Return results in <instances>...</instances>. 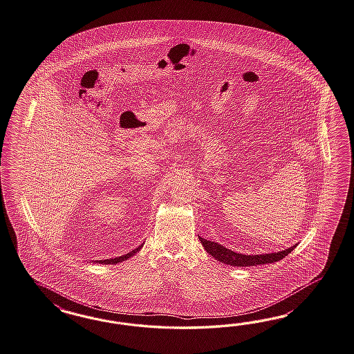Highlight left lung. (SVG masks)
Segmentation results:
<instances>
[{
	"mask_svg": "<svg viewBox=\"0 0 354 354\" xmlns=\"http://www.w3.org/2000/svg\"><path fill=\"white\" fill-rule=\"evenodd\" d=\"M199 241L202 243V245L205 247V250H207L214 259L226 263V265H232V266H238V268H245V266H256V265H265V263H272L277 262L280 259H284L285 256H288L292 250H294L293 245L288 250H280L275 253H265V254H243V253H236L232 250L225 248L224 245L215 243V241H209L207 239H203L199 236Z\"/></svg>",
	"mask_w": 354,
	"mask_h": 354,
	"instance_id": "8db88e82",
	"label": "left lung"
}]
</instances>
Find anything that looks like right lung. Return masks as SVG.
<instances>
[{
  "label": "right lung",
  "instance_id": "right-lung-1",
  "mask_svg": "<svg viewBox=\"0 0 354 354\" xmlns=\"http://www.w3.org/2000/svg\"><path fill=\"white\" fill-rule=\"evenodd\" d=\"M142 247H143V244H142V245H139L138 248L131 250L129 253H127V254H124V256H120V257H115V259H101V261H95V262H97V263H104V265H115V263H119V262H122V261H125V259L133 257L137 252L140 250Z\"/></svg>",
  "mask_w": 354,
  "mask_h": 354
}]
</instances>
